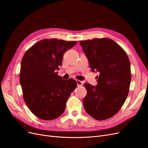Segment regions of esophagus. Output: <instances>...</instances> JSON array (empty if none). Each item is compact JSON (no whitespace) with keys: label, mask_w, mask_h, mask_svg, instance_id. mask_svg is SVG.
Listing matches in <instances>:
<instances>
[{"label":"esophagus","mask_w":148,"mask_h":148,"mask_svg":"<svg viewBox=\"0 0 148 148\" xmlns=\"http://www.w3.org/2000/svg\"><path fill=\"white\" fill-rule=\"evenodd\" d=\"M76 82H77V86H79V87H80V86H82V85H83V82H82V81H80V80H76Z\"/></svg>","instance_id":"esophagus-1"}]
</instances>
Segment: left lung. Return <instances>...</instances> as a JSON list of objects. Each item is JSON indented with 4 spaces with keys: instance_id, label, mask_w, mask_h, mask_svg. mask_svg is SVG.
I'll return each instance as SVG.
<instances>
[{
    "instance_id": "8db88e82",
    "label": "left lung",
    "mask_w": 148,
    "mask_h": 148,
    "mask_svg": "<svg viewBox=\"0 0 148 148\" xmlns=\"http://www.w3.org/2000/svg\"><path fill=\"white\" fill-rule=\"evenodd\" d=\"M92 72H98L96 86L85 83V110L97 120H106L121 109L131 82L130 63L125 51L114 40L102 38L80 41Z\"/></svg>"
}]
</instances>
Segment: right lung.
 Wrapping results in <instances>:
<instances>
[{
    "label": "right lung",
    "instance_id": "add662e5",
    "mask_svg": "<svg viewBox=\"0 0 148 148\" xmlns=\"http://www.w3.org/2000/svg\"><path fill=\"white\" fill-rule=\"evenodd\" d=\"M77 43L56 39L37 42L24 55L20 81L23 98L34 115L45 121L58 118L64 112L71 93L77 87L74 79L58 75L64 52Z\"/></svg>",
    "mask_w": 148,
    "mask_h": 148
}]
</instances>
